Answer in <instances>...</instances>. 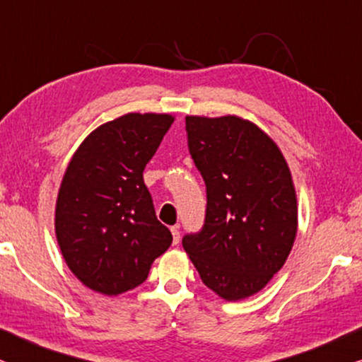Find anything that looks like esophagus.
I'll return each instance as SVG.
<instances>
[{
    "label": "esophagus",
    "instance_id": "obj_1",
    "mask_svg": "<svg viewBox=\"0 0 362 362\" xmlns=\"http://www.w3.org/2000/svg\"><path fill=\"white\" fill-rule=\"evenodd\" d=\"M170 231H172V237H173V245H177L178 242H180V231H178V226H172Z\"/></svg>",
    "mask_w": 362,
    "mask_h": 362
}]
</instances>
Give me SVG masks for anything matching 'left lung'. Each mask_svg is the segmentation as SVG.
I'll list each match as a JSON object with an SVG mask.
<instances>
[{
	"instance_id": "obj_1",
	"label": "left lung",
	"mask_w": 362,
	"mask_h": 362,
	"mask_svg": "<svg viewBox=\"0 0 362 362\" xmlns=\"http://www.w3.org/2000/svg\"><path fill=\"white\" fill-rule=\"evenodd\" d=\"M206 187L205 221L182 238L202 281L228 301L258 293L285 264L298 228L296 192L276 144L237 117H185Z\"/></svg>"
}]
</instances>
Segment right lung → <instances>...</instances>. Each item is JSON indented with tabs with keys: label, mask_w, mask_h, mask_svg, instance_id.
Wrapping results in <instances>:
<instances>
[{
	"label": "right lung",
	"mask_w": 362,
	"mask_h": 362,
	"mask_svg": "<svg viewBox=\"0 0 362 362\" xmlns=\"http://www.w3.org/2000/svg\"><path fill=\"white\" fill-rule=\"evenodd\" d=\"M172 122L168 114L137 112L110 120L86 137L66 168L56 237L67 267L90 290H132L170 247L142 173Z\"/></svg>",
	"instance_id": "1"
}]
</instances>
